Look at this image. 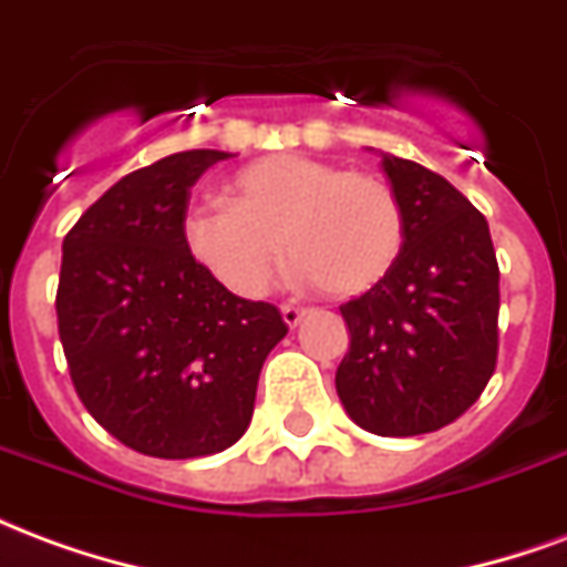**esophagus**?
<instances>
[{"label":"esophagus","instance_id":"obj_1","mask_svg":"<svg viewBox=\"0 0 567 567\" xmlns=\"http://www.w3.org/2000/svg\"><path fill=\"white\" fill-rule=\"evenodd\" d=\"M303 316H307V309L303 307H297V303H285L282 307V319L288 328H297L300 321H303Z\"/></svg>","mask_w":567,"mask_h":567}]
</instances>
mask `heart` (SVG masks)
<instances>
[{
  "label": "heart",
  "instance_id": "1",
  "mask_svg": "<svg viewBox=\"0 0 567 567\" xmlns=\"http://www.w3.org/2000/svg\"><path fill=\"white\" fill-rule=\"evenodd\" d=\"M190 258L234 295L260 297L282 264L328 297L368 295L404 251V209L389 182L343 166L272 154L230 182V203H197L182 224Z\"/></svg>",
  "mask_w": 567,
  "mask_h": 567
}]
</instances>
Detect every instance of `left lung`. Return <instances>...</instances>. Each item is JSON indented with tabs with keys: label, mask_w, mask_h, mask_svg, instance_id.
Masks as SVG:
<instances>
[{
	"label": "left lung",
	"mask_w": 567,
	"mask_h": 567,
	"mask_svg": "<svg viewBox=\"0 0 567 567\" xmlns=\"http://www.w3.org/2000/svg\"><path fill=\"white\" fill-rule=\"evenodd\" d=\"M382 169L404 209V251L368 295L340 307L349 352L337 394L355 425L413 437L450 425L498 364V260L462 190L394 154Z\"/></svg>",
	"instance_id": "obj_1"
}]
</instances>
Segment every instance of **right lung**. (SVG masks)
I'll return each mask as SVG.
<instances>
[{
  "label": "right lung",
  "mask_w": 567,
  "mask_h": 567,
  "mask_svg": "<svg viewBox=\"0 0 567 567\" xmlns=\"http://www.w3.org/2000/svg\"><path fill=\"white\" fill-rule=\"evenodd\" d=\"M227 151H178L124 175L63 239L56 328L100 425L154 458H199L246 434L288 324L230 295L182 236L190 187Z\"/></svg>",
  "instance_id": "add662e5"
}]
</instances>
